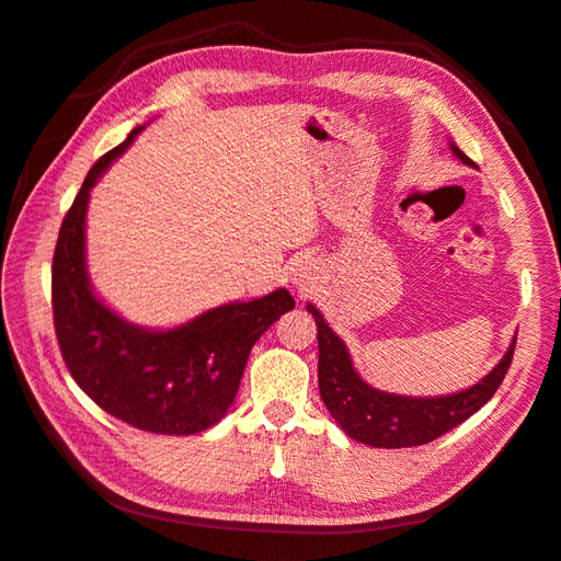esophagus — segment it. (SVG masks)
<instances>
[{
    "label": "esophagus",
    "mask_w": 561,
    "mask_h": 561,
    "mask_svg": "<svg viewBox=\"0 0 561 561\" xmlns=\"http://www.w3.org/2000/svg\"><path fill=\"white\" fill-rule=\"evenodd\" d=\"M310 267L308 265H300V267H296V275H294V282L298 284V286H304V289H306V286H310Z\"/></svg>",
    "instance_id": "34e87169"
}]
</instances>
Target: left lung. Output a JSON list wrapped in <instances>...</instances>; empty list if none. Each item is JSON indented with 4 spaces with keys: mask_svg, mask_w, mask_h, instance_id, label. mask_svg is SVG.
<instances>
[{
    "mask_svg": "<svg viewBox=\"0 0 561 561\" xmlns=\"http://www.w3.org/2000/svg\"><path fill=\"white\" fill-rule=\"evenodd\" d=\"M450 149L459 161L473 165L471 158L459 151L455 144H450ZM308 310L312 312L314 324H318V381L324 405L351 438L371 445V448L393 450L424 445L469 420L500 389L516 346L514 336L510 351L493 367L491 375H485L467 391L438 398L396 396L377 391L365 383L351 363L346 343L329 329L318 310L312 306H308Z\"/></svg>",
    "mask_w": 561,
    "mask_h": 561,
    "instance_id": "left-lung-1",
    "label": "left lung"
}]
</instances>
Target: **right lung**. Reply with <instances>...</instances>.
<instances>
[{"label":"right lung","mask_w":561,"mask_h":561,"mask_svg":"<svg viewBox=\"0 0 561 561\" xmlns=\"http://www.w3.org/2000/svg\"><path fill=\"white\" fill-rule=\"evenodd\" d=\"M139 130L90 168L61 222L51 263L54 329L70 377L111 417L151 434L190 436L232 408L253 343L294 310V298L277 289L213 308L178 329L149 332L94 296L84 265L90 190Z\"/></svg>","instance_id":"right-lung-1"}]
</instances>
